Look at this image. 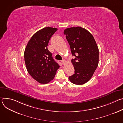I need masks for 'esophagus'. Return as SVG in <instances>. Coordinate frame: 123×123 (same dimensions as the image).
Returning <instances> with one entry per match:
<instances>
[{"instance_id": "34e87169", "label": "esophagus", "mask_w": 123, "mask_h": 123, "mask_svg": "<svg viewBox=\"0 0 123 123\" xmlns=\"http://www.w3.org/2000/svg\"><path fill=\"white\" fill-rule=\"evenodd\" d=\"M61 63L63 64H65L66 63V61L65 60H63L61 61Z\"/></svg>"}]
</instances>
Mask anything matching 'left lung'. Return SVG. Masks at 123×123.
Returning a JSON list of instances; mask_svg holds the SVG:
<instances>
[{
	"label": "left lung",
	"mask_w": 123,
	"mask_h": 123,
	"mask_svg": "<svg viewBox=\"0 0 123 123\" xmlns=\"http://www.w3.org/2000/svg\"><path fill=\"white\" fill-rule=\"evenodd\" d=\"M64 34L69 45L73 56L72 59L74 74L69 76L72 83L81 85L92 76L99 63V49L92 35L81 27L68 28Z\"/></svg>",
	"instance_id": "1"
}]
</instances>
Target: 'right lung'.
<instances>
[{
  "label": "right lung",
  "instance_id": "add662e5",
  "mask_svg": "<svg viewBox=\"0 0 123 123\" xmlns=\"http://www.w3.org/2000/svg\"><path fill=\"white\" fill-rule=\"evenodd\" d=\"M57 28L46 27L35 33L28 42L24 54L27 71L41 84H47L54 78L60 66L52 58L47 46Z\"/></svg>",
  "mask_w": 123,
  "mask_h": 123
}]
</instances>
